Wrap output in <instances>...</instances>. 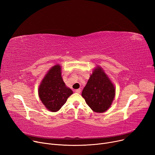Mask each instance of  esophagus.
Listing matches in <instances>:
<instances>
[{"label":"esophagus","mask_w":155,"mask_h":155,"mask_svg":"<svg viewBox=\"0 0 155 155\" xmlns=\"http://www.w3.org/2000/svg\"><path fill=\"white\" fill-rule=\"evenodd\" d=\"M75 92L76 93L80 94V92H81V89H80V88H79V89H77V90H75Z\"/></svg>","instance_id":"esophagus-1"}]
</instances>
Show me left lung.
I'll use <instances>...</instances> for the list:
<instances>
[{"mask_svg": "<svg viewBox=\"0 0 155 155\" xmlns=\"http://www.w3.org/2000/svg\"><path fill=\"white\" fill-rule=\"evenodd\" d=\"M115 88L101 67L96 68L84 87L82 95L94 112H103L110 106Z\"/></svg>", "mask_w": 155, "mask_h": 155, "instance_id": "left-lung-1", "label": "left lung"}]
</instances>
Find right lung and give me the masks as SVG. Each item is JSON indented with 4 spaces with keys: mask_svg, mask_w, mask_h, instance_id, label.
<instances>
[{
    "mask_svg": "<svg viewBox=\"0 0 155 155\" xmlns=\"http://www.w3.org/2000/svg\"><path fill=\"white\" fill-rule=\"evenodd\" d=\"M38 94L40 100L51 112L58 111L67 102L73 92L63 82L60 65L49 70L39 85Z\"/></svg>",
    "mask_w": 155,
    "mask_h": 155,
    "instance_id": "obj_1",
    "label": "right lung"
}]
</instances>
